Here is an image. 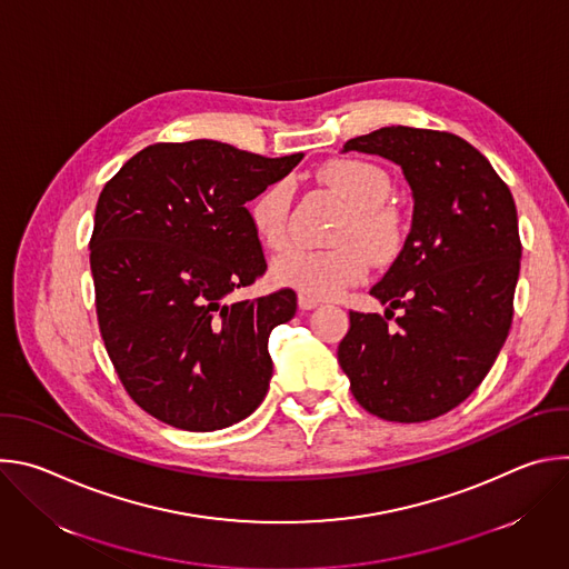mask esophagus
I'll use <instances>...</instances> for the list:
<instances>
[{"label":"esophagus","instance_id":"1","mask_svg":"<svg viewBox=\"0 0 569 569\" xmlns=\"http://www.w3.org/2000/svg\"><path fill=\"white\" fill-rule=\"evenodd\" d=\"M317 306H319L317 299H310V297H306V295H299V308H301V310H312V308H317Z\"/></svg>","mask_w":569,"mask_h":569}]
</instances>
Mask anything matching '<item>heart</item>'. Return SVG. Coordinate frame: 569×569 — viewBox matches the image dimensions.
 I'll return each mask as SVG.
<instances>
[{"label": "heart", "instance_id": "heart-1", "mask_svg": "<svg viewBox=\"0 0 569 569\" xmlns=\"http://www.w3.org/2000/svg\"><path fill=\"white\" fill-rule=\"evenodd\" d=\"M353 209L347 218L336 250L295 248L272 261L270 274L277 286L292 288L310 299H336L367 279L369 257L387 261L400 246L398 213L385 202L391 196L389 176L365 159H336L321 171ZM290 193L286 182H272L250 202L254 233L270 250L290 242Z\"/></svg>", "mask_w": 569, "mask_h": 569}]
</instances>
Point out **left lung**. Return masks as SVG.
Returning <instances> with one entry per match:
<instances>
[{
    "instance_id": "8db88e82",
    "label": "left lung",
    "mask_w": 569,
    "mask_h": 569,
    "mask_svg": "<svg viewBox=\"0 0 569 569\" xmlns=\"http://www.w3.org/2000/svg\"><path fill=\"white\" fill-rule=\"evenodd\" d=\"M349 150L398 164L415 211L371 288L385 315L351 310L338 360L367 412L430 421L479 387L509 336L522 257L516 202L489 159L450 132L389 126L349 139Z\"/></svg>"
}]
</instances>
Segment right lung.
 I'll return each instance as SVG.
<instances>
[{
	"label": "right lung",
	"mask_w": 569,
	"mask_h": 569,
	"mask_svg": "<svg viewBox=\"0 0 569 569\" xmlns=\"http://www.w3.org/2000/svg\"><path fill=\"white\" fill-rule=\"evenodd\" d=\"M301 157L213 139L154 143L103 187L90 240L99 327L126 391L150 417L211 432L263 402L268 340L295 317L297 295H231L268 268L246 202Z\"/></svg>",
	"instance_id": "1"
}]
</instances>
